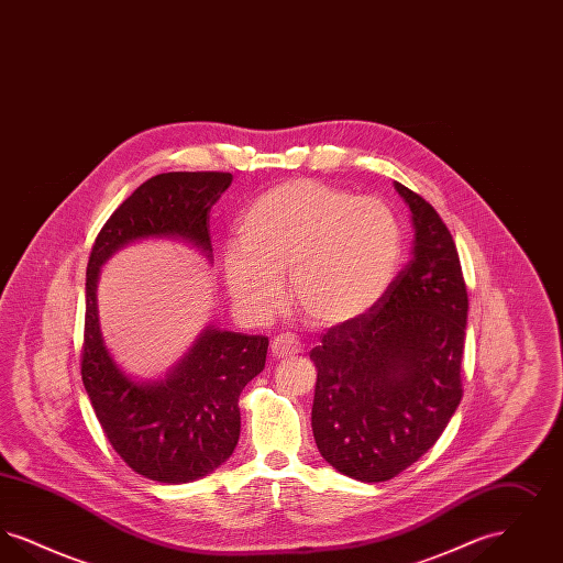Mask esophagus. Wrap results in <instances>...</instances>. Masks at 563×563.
Segmentation results:
<instances>
[{"mask_svg":"<svg viewBox=\"0 0 563 563\" xmlns=\"http://www.w3.org/2000/svg\"><path fill=\"white\" fill-rule=\"evenodd\" d=\"M272 354L276 356V358H287V356H295V354H299L301 352V342H299V338L297 335H291V333H280V335H276L274 340H272Z\"/></svg>","mask_w":563,"mask_h":563,"instance_id":"esophagus-1","label":"esophagus"}]
</instances>
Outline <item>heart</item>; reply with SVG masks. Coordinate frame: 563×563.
Wrapping results in <instances>:
<instances>
[{
  "mask_svg": "<svg viewBox=\"0 0 563 563\" xmlns=\"http://www.w3.org/2000/svg\"><path fill=\"white\" fill-rule=\"evenodd\" d=\"M402 228L379 198L299 179L268 189L244 211L223 269L234 301L269 319L291 295L312 322L340 324L374 308L397 276Z\"/></svg>",
  "mask_w": 563,
  "mask_h": 563,
  "instance_id": "heart-1",
  "label": "heart"
}]
</instances>
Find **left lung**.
Returning a JSON list of instances; mask_svg holds the SVG:
<instances>
[{
    "mask_svg": "<svg viewBox=\"0 0 563 563\" xmlns=\"http://www.w3.org/2000/svg\"><path fill=\"white\" fill-rule=\"evenodd\" d=\"M413 257L374 308L327 329L312 349V430L322 457L352 479L388 482L429 452L462 399L468 295L454 239L420 194Z\"/></svg>",
    "mask_w": 563,
    "mask_h": 563,
    "instance_id": "obj_1",
    "label": "left lung"
}]
</instances>
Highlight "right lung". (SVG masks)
I'll return each instance as SVG.
<instances>
[{
  "label": "right lung",
  "mask_w": 563,
  "mask_h": 563,
  "mask_svg": "<svg viewBox=\"0 0 563 563\" xmlns=\"http://www.w3.org/2000/svg\"><path fill=\"white\" fill-rule=\"evenodd\" d=\"M230 184L232 175L219 170L147 179L111 213L88 257L81 382L111 448L152 482H194L232 455L241 434L239 397L264 369L268 338L207 329L164 382L136 384L113 365L101 340L99 266L122 244L147 236H179L211 257L209 213Z\"/></svg>",
  "instance_id": "add662e5"
}]
</instances>
